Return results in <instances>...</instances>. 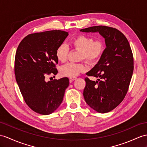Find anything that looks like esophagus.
<instances>
[{
    "label": "esophagus",
    "instance_id": "esophagus-1",
    "mask_svg": "<svg viewBox=\"0 0 147 147\" xmlns=\"http://www.w3.org/2000/svg\"><path fill=\"white\" fill-rule=\"evenodd\" d=\"M76 79H77V77H70L69 78V80H70V82L74 81V80H76Z\"/></svg>",
    "mask_w": 147,
    "mask_h": 147
}]
</instances>
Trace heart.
I'll return each mask as SVG.
<instances>
[{
    "label": "heart",
    "instance_id": "b5f03b06",
    "mask_svg": "<svg viewBox=\"0 0 147 147\" xmlns=\"http://www.w3.org/2000/svg\"><path fill=\"white\" fill-rule=\"evenodd\" d=\"M74 48L80 51V59H85L90 63L97 62L102 57L105 49V44L102 39H96L89 35H79L70 42ZM68 48L65 44L57 47L55 50L57 59L61 62L66 61ZM87 69L84 63H68L60 68V74L63 77H75Z\"/></svg>",
    "mask_w": 147,
    "mask_h": 147
}]
</instances>
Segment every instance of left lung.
Returning a JSON list of instances; mask_svg holds the SVG:
<instances>
[{
	"label": "left lung",
	"instance_id": "1",
	"mask_svg": "<svg viewBox=\"0 0 147 147\" xmlns=\"http://www.w3.org/2000/svg\"><path fill=\"white\" fill-rule=\"evenodd\" d=\"M98 32L105 38L106 48L98 63L86 74L83 95L86 103L98 113H107L122 102L128 92L134 71V57L126 37L117 28L94 26L80 30Z\"/></svg>",
	"mask_w": 147,
	"mask_h": 147
}]
</instances>
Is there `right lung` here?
<instances>
[{"instance_id": "add662e5", "label": "right lung", "mask_w": 147, "mask_h": 147, "mask_svg": "<svg viewBox=\"0 0 147 147\" xmlns=\"http://www.w3.org/2000/svg\"><path fill=\"white\" fill-rule=\"evenodd\" d=\"M68 35L62 30L31 34L17 47L14 66L17 83L27 105L41 115H49L57 110L69 85L67 77L45 80L47 76L58 73L55 50Z\"/></svg>"}]
</instances>
